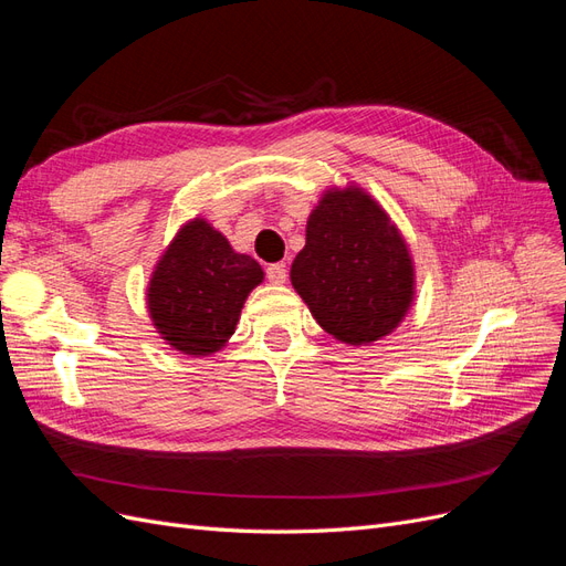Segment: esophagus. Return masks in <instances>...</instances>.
<instances>
[{
    "label": "esophagus",
    "instance_id": "1",
    "mask_svg": "<svg viewBox=\"0 0 566 566\" xmlns=\"http://www.w3.org/2000/svg\"><path fill=\"white\" fill-rule=\"evenodd\" d=\"M266 279H269V283H273V285H283L285 279H287V271H285L283 264H269V266H266Z\"/></svg>",
    "mask_w": 566,
    "mask_h": 566
}]
</instances>
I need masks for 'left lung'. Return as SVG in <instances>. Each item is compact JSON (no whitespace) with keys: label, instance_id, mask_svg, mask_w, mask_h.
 I'll use <instances>...</instances> for the list:
<instances>
[{"label":"left lung","instance_id":"obj_1","mask_svg":"<svg viewBox=\"0 0 566 566\" xmlns=\"http://www.w3.org/2000/svg\"><path fill=\"white\" fill-rule=\"evenodd\" d=\"M290 281L321 328L347 345L389 335L413 302V262L403 238L361 188L321 198Z\"/></svg>","mask_w":566,"mask_h":566}]
</instances>
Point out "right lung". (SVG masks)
Returning a JSON list of instances; mask_svg holds the SVG:
<instances>
[{
	"instance_id": "1",
	"label": "right lung",
	"mask_w": 566,
	"mask_h": 566,
	"mask_svg": "<svg viewBox=\"0 0 566 566\" xmlns=\"http://www.w3.org/2000/svg\"><path fill=\"white\" fill-rule=\"evenodd\" d=\"M264 279L252 256L238 254L208 221L186 224L158 262L148 310L167 345L184 354H212L233 335L243 302Z\"/></svg>"
}]
</instances>
